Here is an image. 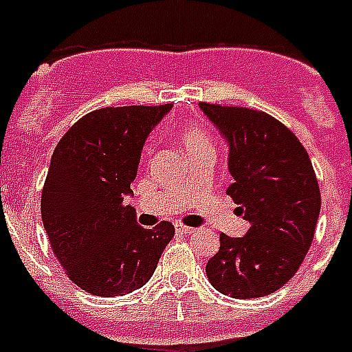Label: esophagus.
Wrapping results in <instances>:
<instances>
[{
    "label": "esophagus",
    "instance_id": "1",
    "mask_svg": "<svg viewBox=\"0 0 352 352\" xmlns=\"http://www.w3.org/2000/svg\"><path fill=\"white\" fill-rule=\"evenodd\" d=\"M175 231H177V233H181V235H192V233H194L196 229L188 228V226H183V223H177Z\"/></svg>",
    "mask_w": 352,
    "mask_h": 352
}]
</instances>
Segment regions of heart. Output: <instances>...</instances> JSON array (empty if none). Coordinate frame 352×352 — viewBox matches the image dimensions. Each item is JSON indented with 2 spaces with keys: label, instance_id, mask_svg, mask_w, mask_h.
<instances>
[{
  "label": "heart",
  "instance_id": "b5f03b06",
  "mask_svg": "<svg viewBox=\"0 0 352 352\" xmlns=\"http://www.w3.org/2000/svg\"><path fill=\"white\" fill-rule=\"evenodd\" d=\"M179 140L183 145L186 156L194 155L197 151L203 149H212V143H210V136L201 129L199 124L194 123H183L179 126Z\"/></svg>",
  "mask_w": 352,
  "mask_h": 352
}]
</instances>
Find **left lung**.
Masks as SVG:
<instances>
[{
    "instance_id": "left-lung-1",
    "label": "left lung",
    "mask_w": 352,
    "mask_h": 352,
    "mask_svg": "<svg viewBox=\"0 0 352 352\" xmlns=\"http://www.w3.org/2000/svg\"><path fill=\"white\" fill-rule=\"evenodd\" d=\"M228 143V194L250 223L244 236L220 235L207 263L216 291L259 298L295 276L308 254L321 210V192L309 156L274 117L248 108L199 106Z\"/></svg>"
}]
</instances>
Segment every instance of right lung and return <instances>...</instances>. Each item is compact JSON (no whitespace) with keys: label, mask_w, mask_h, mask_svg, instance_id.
I'll list each match as a JSON object with an SVG mask.
<instances>
[{"label":"right lung","mask_w":352,"mask_h":352,"mask_svg":"<svg viewBox=\"0 0 352 352\" xmlns=\"http://www.w3.org/2000/svg\"><path fill=\"white\" fill-rule=\"evenodd\" d=\"M171 104L102 108L82 117L57 143L44 183L43 223L54 254L78 287L123 296L155 274L175 229H145L132 196L143 145Z\"/></svg>","instance_id":"right-lung-1"}]
</instances>
